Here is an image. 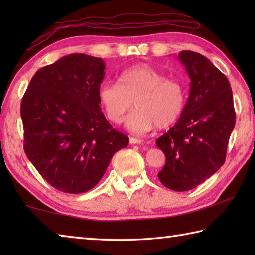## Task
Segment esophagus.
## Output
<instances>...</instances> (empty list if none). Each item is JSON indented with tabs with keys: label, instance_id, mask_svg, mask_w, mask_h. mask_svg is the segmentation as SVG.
Instances as JSON below:
<instances>
[{
	"label": "esophagus",
	"instance_id": "esophagus-1",
	"mask_svg": "<svg viewBox=\"0 0 255 255\" xmlns=\"http://www.w3.org/2000/svg\"><path fill=\"white\" fill-rule=\"evenodd\" d=\"M129 143H130L131 145H138V144H141V140L138 139V138H135V137H130L129 138Z\"/></svg>",
	"mask_w": 255,
	"mask_h": 255
}]
</instances>
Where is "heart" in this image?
I'll return each mask as SVG.
<instances>
[{"mask_svg":"<svg viewBox=\"0 0 255 255\" xmlns=\"http://www.w3.org/2000/svg\"><path fill=\"white\" fill-rule=\"evenodd\" d=\"M98 99L107 118L120 124L126 112V127L135 135H145L158 126L167 128L182 116L187 105V89L182 82L169 79L148 64H136L124 70L118 83L102 82Z\"/></svg>","mask_w":255,"mask_h":255,"instance_id":"b5f03b06","label":"heart"}]
</instances>
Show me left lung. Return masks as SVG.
Returning <instances> with one entry per match:
<instances>
[{"mask_svg":"<svg viewBox=\"0 0 255 255\" xmlns=\"http://www.w3.org/2000/svg\"><path fill=\"white\" fill-rule=\"evenodd\" d=\"M179 59L191 80L190 94L178 123L156 140L166 157L158 179L174 191H188L225 163L235 110L230 82L208 58L182 50Z\"/></svg>","mask_w":255,"mask_h":255,"instance_id":"1","label":"left lung"}]
</instances>
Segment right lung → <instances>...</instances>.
Masks as SVG:
<instances>
[{"mask_svg": "<svg viewBox=\"0 0 255 255\" xmlns=\"http://www.w3.org/2000/svg\"><path fill=\"white\" fill-rule=\"evenodd\" d=\"M105 68L102 58L64 56L36 72L21 101L24 152L59 191H89L129 143L101 111L98 88Z\"/></svg>", "mask_w": 255, "mask_h": 255, "instance_id": "add662e5", "label": "right lung"}]
</instances>
